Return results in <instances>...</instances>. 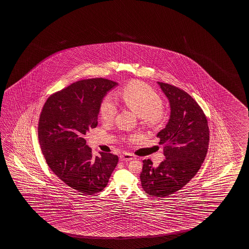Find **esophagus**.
<instances>
[{
  "label": "esophagus",
  "mask_w": 249,
  "mask_h": 249,
  "mask_svg": "<svg viewBox=\"0 0 249 249\" xmlns=\"http://www.w3.org/2000/svg\"><path fill=\"white\" fill-rule=\"evenodd\" d=\"M134 159H135V157L130 153H125V154L120 156L121 161H130V160H133Z\"/></svg>",
  "instance_id": "obj_1"
}]
</instances>
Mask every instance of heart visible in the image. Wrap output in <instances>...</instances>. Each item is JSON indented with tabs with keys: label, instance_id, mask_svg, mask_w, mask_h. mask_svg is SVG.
<instances>
[{
	"label": "heart",
	"instance_id": "obj_1",
	"mask_svg": "<svg viewBox=\"0 0 249 249\" xmlns=\"http://www.w3.org/2000/svg\"><path fill=\"white\" fill-rule=\"evenodd\" d=\"M121 99L133 113L142 119L143 123L154 126L164 118L163 101L160 95L150 86L133 81L121 90ZM117 113L113 99L106 97L99 107V115L104 122H111Z\"/></svg>",
	"mask_w": 249,
	"mask_h": 249
}]
</instances>
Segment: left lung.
<instances>
[{"label": "left lung", "instance_id": "obj_1", "mask_svg": "<svg viewBox=\"0 0 249 249\" xmlns=\"http://www.w3.org/2000/svg\"><path fill=\"white\" fill-rule=\"evenodd\" d=\"M168 99L170 117L157 136L164 145L165 160L155 167L143 160L142 187L150 196L165 197L183 188L197 174L206 157L210 131L202 108L189 94L158 82Z\"/></svg>", "mask_w": 249, "mask_h": 249}]
</instances>
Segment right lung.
<instances>
[{"mask_svg": "<svg viewBox=\"0 0 249 249\" xmlns=\"http://www.w3.org/2000/svg\"><path fill=\"white\" fill-rule=\"evenodd\" d=\"M118 83L105 78L81 80L47 99L38 122V141L48 166L78 192L93 195L107 187L118 157H93L85 135L98 126L99 107Z\"/></svg>", "mask_w": 249, "mask_h": 249, "instance_id": "right-lung-1", "label": "right lung"}]
</instances>
